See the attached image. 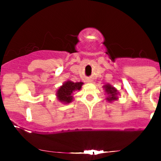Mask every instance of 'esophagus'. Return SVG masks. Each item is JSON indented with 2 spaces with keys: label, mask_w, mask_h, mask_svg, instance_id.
I'll use <instances>...</instances> for the list:
<instances>
[{
  "label": "esophagus",
  "mask_w": 161,
  "mask_h": 161,
  "mask_svg": "<svg viewBox=\"0 0 161 161\" xmlns=\"http://www.w3.org/2000/svg\"><path fill=\"white\" fill-rule=\"evenodd\" d=\"M92 80H91V79H89V80H87V82H88V83H92Z\"/></svg>",
  "instance_id": "esophagus-1"
}]
</instances>
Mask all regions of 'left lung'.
Masks as SVG:
<instances>
[{
	"label": "left lung",
	"instance_id": "1",
	"mask_svg": "<svg viewBox=\"0 0 161 161\" xmlns=\"http://www.w3.org/2000/svg\"><path fill=\"white\" fill-rule=\"evenodd\" d=\"M104 89H105V92L108 95L107 100L109 102H111V101H116V100H118V91H117V89L114 88L113 86L110 84H106L104 86Z\"/></svg>",
	"mask_w": 161,
	"mask_h": 161
}]
</instances>
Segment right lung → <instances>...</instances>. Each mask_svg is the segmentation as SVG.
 I'll return each instance as SVG.
<instances>
[{"label":"right lung","mask_w":161,"mask_h":161,"mask_svg":"<svg viewBox=\"0 0 161 161\" xmlns=\"http://www.w3.org/2000/svg\"><path fill=\"white\" fill-rule=\"evenodd\" d=\"M83 84V83L82 82L74 83L72 81H66L56 92L57 99L64 104L70 103L73 101V92L78 90L79 91L82 88Z\"/></svg>","instance_id":"obj_1"}]
</instances>
